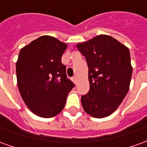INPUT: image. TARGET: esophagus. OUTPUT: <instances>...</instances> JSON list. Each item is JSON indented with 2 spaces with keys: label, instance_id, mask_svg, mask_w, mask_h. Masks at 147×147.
<instances>
[{
  "label": "esophagus",
  "instance_id": "34e87169",
  "mask_svg": "<svg viewBox=\"0 0 147 147\" xmlns=\"http://www.w3.org/2000/svg\"><path fill=\"white\" fill-rule=\"evenodd\" d=\"M73 82H74V83H77V78H76V77H74V78H73Z\"/></svg>",
  "mask_w": 147,
  "mask_h": 147
}]
</instances>
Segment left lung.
<instances>
[{
	"label": "left lung",
	"mask_w": 147,
	"mask_h": 147,
	"mask_svg": "<svg viewBox=\"0 0 147 147\" xmlns=\"http://www.w3.org/2000/svg\"><path fill=\"white\" fill-rule=\"evenodd\" d=\"M88 67L89 91L82 96L85 112L104 118L115 112L129 90L132 75L129 49L109 35L77 45Z\"/></svg>",
	"instance_id": "left-lung-1"
}]
</instances>
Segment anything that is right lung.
<instances>
[{"label":"right lung","mask_w":147,"mask_h":147,"mask_svg":"<svg viewBox=\"0 0 147 147\" xmlns=\"http://www.w3.org/2000/svg\"><path fill=\"white\" fill-rule=\"evenodd\" d=\"M66 47L59 39L42 35L19 54L16 65L19 91L28 109L42 118L62 112L68 93L74 87L62 63Z\"/></svg>","instance_id":"obj_1"}]
</instances>
